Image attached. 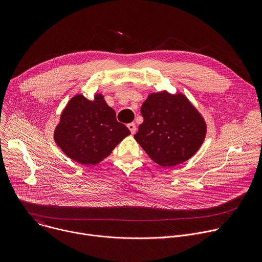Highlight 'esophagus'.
<instances>
[{"label":"esophagus","instance_id":"esophagus-1","mask_svg":"<svg viewBox=\"0 0 262 262\" xmlns=\"http://www.w3.org/2000/svg\"><path fill=\"white\" fill-rule=\"evenodd\" d=\"M127 127L129 128L132 135H134V134L136 133V130H137V127H136V124H135V123H128V124H127Z\"/></svg>","mask_w":262,"mask_h":262}]
</instances>
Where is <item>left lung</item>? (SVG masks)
Returning <instances> with one entry per match:
<instances>
[{
    "instance_id": "8db88e82",
    "label": "left lung",
    "mask_w": 262,
    "mask_h": 262,
    "mask_svg": "<svg viewBox=\"0 0 262 262\" xmlns=\"http://www.w3.org/2000/svg\"><path fill=\"white\" fill-rule=\"evenodd\" d=\"M144 119L134 136L154 162L171 167L192 158L206 135L199 112L182 94L151 93L141 106Z\"/></svg>"
}]
</instances>
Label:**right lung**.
<instances>
[{
  "mask_svg": "<svg viewBox=\"0 0 262 262\" xmlns=\"http://www.w3.org/2000/svg\"><path fill=\"white\" fill-rule=\"evenodd\" d=\"M129 134L101 94H96L93 100L78 94L62 112L54 139L68 158L87 166L108 157Z\"/></svg>",
  "mask_w": 262,
  "mask_h": 262,
  "instance_id": "add662e5",
  "label": "right lung"
}]
</instances>
